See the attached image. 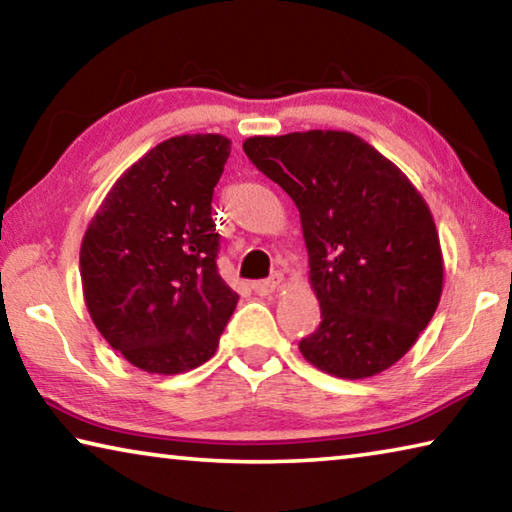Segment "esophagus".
I'll list each match as a JSON object with an SVG mask.
<instances>
[{
    "mask_svg": "<svg viewBox=\"0 0 512 512\" xmlns=\"http://www.w3.org/2000/svg\"><path fill=\"white\" fill-rule=\"evenodd\" d=\"M280 284H282V275L275 273L273 277H268V280L255 282L253 289H255L257 296H273L275 291H280Z\"/></svg>",
    "mask_w": 512,
    "mask_h": 512,
    "instance_id": "esophagus-1",
    "label": "esophagus"
}]
</instances>
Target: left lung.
I'll use <instances>...</instances> for the list:
<instances>
[{"label": "left lung", "instance_id": "1", "mask_svg": "<svg viewBox=\"0 0 512 512\" xmlns=\"http://www.w3.org/2000/svg\"><path fill=\"white\" fill-rule=\"evenodd\" d=\"M244 151L300 212L323 318L298 343L302 357L341 379L391 368L443 296V250L427 201L397 164L348 131L255 135Z\"/></svg>", "mask_w": 512, "mask_h": 512}]
</instances>
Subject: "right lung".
I'll list each match as a JSON object with an SVG mask.
<instances>
[{
    "label": "right lung",
    "instance_id": "right-lung-1",
    "mask_svg": "<svg viewBox=\"0 0 512 512\" xmlns=\"http://www.w3.org/2000/svg\"><path fill=\"white\" fill-rule=\"evenodd\" d=\"M230 140L178 135L131 164L83 235L85 307L135 368L180 375L214 357L239 296L216 268L212 194Z\"/></svg>",
    "mask_w": 512,
    "mask_h": 512
}]
</instances>
